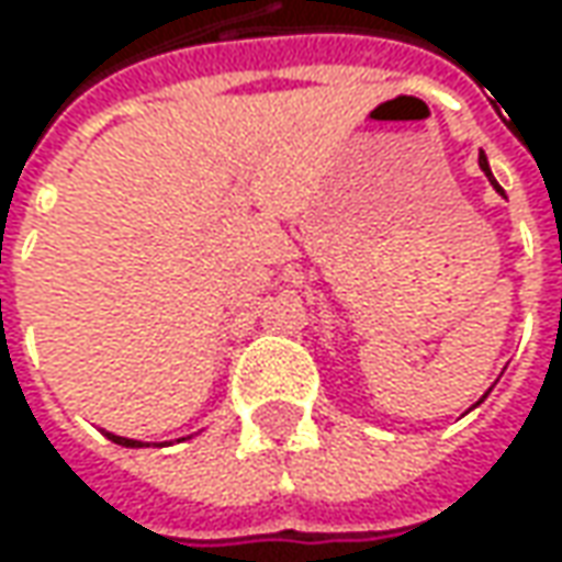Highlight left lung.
<instances>
[{
  "mask_svg": "<svg viewBox=\"0 0 562 562\" xmlns=\"http://www.w3.org/2000/svg\"><path fill=\"white\" fill-rule=\"evenodd\" d=\"M479 165H482V171H485L487 178H491V184H494V187H497V190H501V184H497V181H494V175H491V168H487L485 153H482V156H479ZM501 193H504V190H501Z\"/></svg>",
  "mask_w": 562,
  "mask_h": 562,
  "instance_id": "left-lung-1",
  "label": "left lung"
}]
</instances>
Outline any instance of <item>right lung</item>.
<instances>
[{
    "label": "right lung",
    "mask_w": 562,
    "mask_h": 562,
    "mask_svg": "<svg viewBox=\"0 0 562 562\" xmlns=\"http://www.w3.org/2000/svg\"><path fill=\"white\" fill-rule=\"evenodd\" d=\"M109 438H112L115 443H121V447H143L140 441H131V438H119V435H109Z\"/></svg>",
    "instance_id": "add662e5"
}]
</instances>
